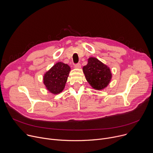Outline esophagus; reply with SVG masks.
Returning <instances> with one entry per match:
<instances>
[{
  "mask_svg": "<svg viewBox=\"0 0 153 153\" xmlns=\"http://www.w3.org/2000/svg\"><path fill=\"white\" fill-rule=\"evenodd\" d=\"M74 68H77V69H79L81 68V65L80 63H77L74 65Z\"/></svg>",
  "mask_w": 153,
  "mask_h": 153,
  "instance_id": "1",
  "label": "esophagus"
}]
</instances>
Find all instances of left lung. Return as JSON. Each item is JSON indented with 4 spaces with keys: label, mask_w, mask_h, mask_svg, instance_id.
Masks as SVG:
<instances>
[{
    "label": "left lung",
    "mask_w": 153,
    "mask_h": 153,
    "mask_svg": "<svg viewBox=\"0 0 153 153\" xmlns=\"http://www.w3.org/2000/svg\"><path fill=\"white\" fill-rule=\"evenodd\" d=\"M83 67L86 80L96 90H102L108 85L111 79L110 68L96 58L90 57Z\"/></svg>",
    "instance_id": "1"
}]
</instances>
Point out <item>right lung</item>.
Masks as SVG:
<instances>
[{
    "label": "right lung",
    "mask_w": 153,
    "mask_h": 153,
    "mask_svg": "<svg viewBox=\"0 0 153 153\" xmlns=\"http://www.w3.org/2000/svg\"><path fill=\"white\" fill-rule=\"evenodd\" d=\"M70 67L67 64L58 62L47 71L43 77L46 88L51 93L57 94L63 91L67 81Z\"/></svg>",
    "instance_id": "1"
}]
</instances>
